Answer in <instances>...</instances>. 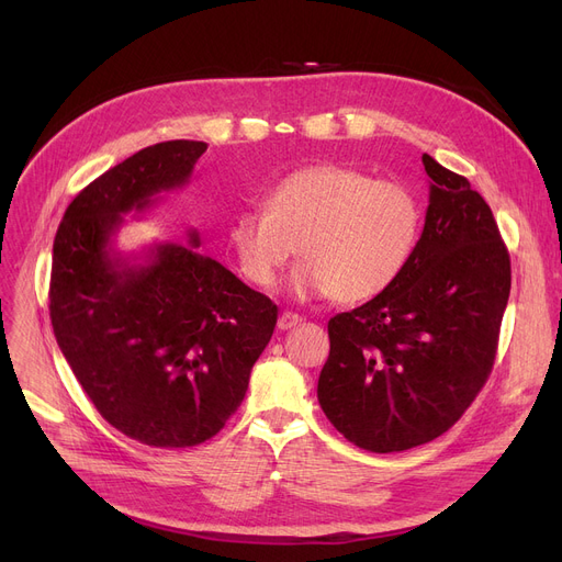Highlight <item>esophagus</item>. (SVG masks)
I'll return each mask as SVG.
<instances>
[{
    "label": "esophagus",
    "instance_id": "1",
    "mask_svg": "<svg viewBox=\"0 0 562 562\" xmlns=\"http://www.w3.org/2000/svg\"><path fill=\"white\" fill-rule=\"evenodd\" d=\"M301 323V316L299 314H293V312H282L280 316H278V328L280 330H291V328H296Z\"/></svg>",
    "mask_w": 562,
    "mask_h": 562
}]
</instances>
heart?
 Wrapping results in <instances>:
<instances>
[{"label":"heart","mask_w":562,"mask_h":562,"mask_svg":"<svg viewBox=\"0 0 562 562\" xmlns=\"http://www.w3.org/2000/svg\"><path fill=\"white\" fill-rule=\"evenodd\" d=\"M419 229L422 206L412 191L321 164L284 177L263 212L236 214L227 248L250 284L269 289L296 246L303 261L291 273V291L299 299L330 293L337 303H362L401 276Z\"/></svg>","instance_id":"b5f03b06"}]
</instances>
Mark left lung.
<instances>
[{
	"instance_id": "8db88e82",
	"label": "left lung",
	"mask_w": 562,
	"mask_h": 562,
	"mask_svg": "<svg viewBox=\"0 0 562 562\" xmlns=\"http://www.w3.org/2000/svg\"><path fill=\"white\" fill-rule=\"evenodd\" d=\"M426 223L401 276L330 318L318 403L352 445L415 449L447 432L483 390L510 296V255L467 177L422 157Z\"/></svg>"
}]
</instances>
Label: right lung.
<instances>
[{"label": "right lung", "instance_id": "1", "mask_svg": "<svg viewBox=\"0 0 562 562\" xmlns=\"http://www.w3.org/2000/svg\"><path fill=\"white\" fill-rule=\"evenodd\" d=\"M202 140H166L88 184L54 236L49 318L58 348L100 415L159 449L212 439L241 405L278 307L212 257L159 241L115 248L125 214L189 184Z\"/></svg>", "mask_w": 562, "mask_h": 562}]
</instances>
